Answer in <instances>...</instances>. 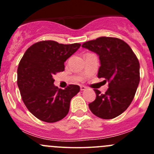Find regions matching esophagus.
I'll return each mask as SVG.
<instances>
[{
	"label": "esophagus",
	"mask_w": 154,
	"mask_h": 154,
	"mask_svg": "<svg viewBox=\"0 0 154 154\" xmlns=\"http://www.w3.org/2000/svg\"><path fill=\"white\" fill-rule=\"evenodd\" d=\"M86 87L85 86H80V90L81 91H83V90H86Z\"/></svg>",
	"instance_id": "1"
}]
</instances>
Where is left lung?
<instances>
[{"instance_id": "1", "label": "left lung", "mask_w": 154, "mask_h": 154, "mask_svg": "<svg viewBox=\"0 0 154 154\" xmlns=\"http://www.w3.org/2000/svg\"><path fill=\"white\" fill-rule=\"evenodd\" d=\"M98 54L100 61L97 77L109 81L104 94L94 89L96 98L88 104L94 115L103 119L120 116L134 98L139 80V62L128 44L120 38L101 36L82 45Z\"/></svg>"}]
</instances>
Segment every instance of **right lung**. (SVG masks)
<instances>
[{
    "mask_svg": "<svg viewBox=\"0 0 154 154\" xmlns=\"http://www.w3.org/2000/svg\"><path fill=\"white\" fill-rule=\"evenodd\" d=\"M80 45L41 41L31 45L21 58L17 83L26 107L39 120L54 123L67 116L71 98L80 88L71 84L59 88L54 85L53 76L64 71L65 62Z\"/></svg>",
    "mask_w": 154,
    "mask_h": 154,
    "instance_id": "obj_1",
    "label": "right lung"
}]
</instances>
